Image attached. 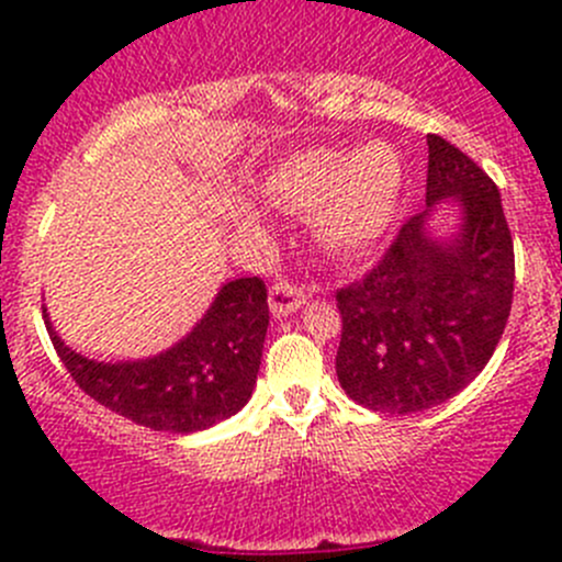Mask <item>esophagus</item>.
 <instances>
[{"instance_id":"obj_1","label":"esophagus","mask_w":562,"mask_h":562,"mask_svg":"<svg viewBox=\"0 0 562 562\" xmlns=\"http://www.w3.org/2000/svg\"><path fill=\"white\" fill-rule=\"evenodd\" d=\"M304 302H307V293L302 288L291 285V282H277V285L269 288V310L277 321L296 313Z\"/></svg>"}]
</instances>
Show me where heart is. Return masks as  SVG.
I'll return each mask as SVG.
<instances>
[{
    "mask_svg": "<svg viewBox=\"0 0 562 562\" xmlns=\"http://www.w3.org/2000/svg\"><path fill=\"white\" fill-rule=\"evenodd\" d=\"M405 168L394 146L370 140L359 149H302L282 157L260 181L271 203L310 212L315 239L337 255L364 252L386 236L400 212ZM249 225L255 206H241Z\"/></svg>",
    "mask_w": 562,
    "mask_h": 562,
    "instance_id": "obj_1",
    "label": "heart"
}]
</instances>
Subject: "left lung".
<instances>
[{
  "label": "left lung",
  "instance_id": "8db88e82",
  "mask_svg": "<svg viewBox=\"0 0 562 562\" xmlns=\"http://www.w3.org/2000/svg\"><path fill=\"white\" fill-rule=\"evenodd\" d=\"M427 209L364 280L337 293L339 386L394 416L468 386L495 353L514 296V241L495 181L440 135H427ZM443 205L460 217L438 235Z\"/></svg>",
  "mask_w": 562,
  "mask_h": 562
}]
</instances>
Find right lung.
<instances>
[{
	"label": "right lung",
	"mask_w": 562,
	"mask_h": 562,
	"mask_svg": "<svg viewBox=\"0 0 562 562\" xmlns=\"http://www.w3.org/2000/svg\"><path fill=\"white\" fill-rule=\"evenodd\" d=\"M43 317L61 364L94 402L155 432L190 435L236 416L249 402L269 304L263 280H231L179 342L157 356L122 361L78 353L56 334L45 304Z\"/></svg>",
	"instance_id": "obj_1"
}]
</instances>
